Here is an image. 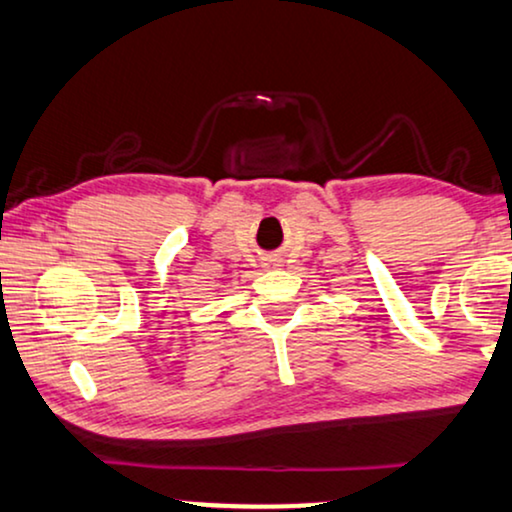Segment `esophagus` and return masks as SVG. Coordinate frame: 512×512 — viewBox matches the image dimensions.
Returning <instances> with one entry per match:
<instances>
[{
    "label": "esophagus",
    "mask_w": 512,
    "mask_h": 512,
    "mask_svg": "<svg viewBox=\"0 0 512 512\" xmlns=\"http://www.w3.org/2000/svg\"><path fill=\"white\" fill-rule=\"evenodd\" d=\"M277 263H280V258H275V256H270V258H265V268H268V265H277Z\"/></svg>",
    "instance_id": "obj_1"
}]
</instances>
